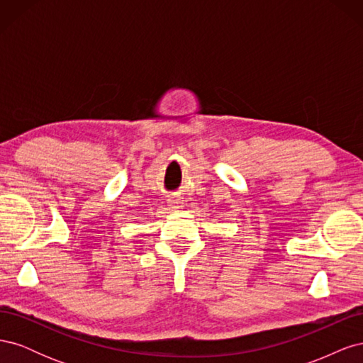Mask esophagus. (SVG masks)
I'll return each mask as SVG.
<instances>
[{
    "instance_id": "obj_1",
    "label": "esophagus",
    "mask_w": 363,
    "mask_h": 363,
    "mask_svg": "<svg viewBox=\"0 0 363 363\" xmlns=\"http://www.w3.org/2000/svg\"><path fill=\"white\" fill-rule=\"evenodd\" d=\"M180 203H182V201H180L179 196H171V199H169V204L174 206V207H177Z\"/></svg>"
}]
</instances>
